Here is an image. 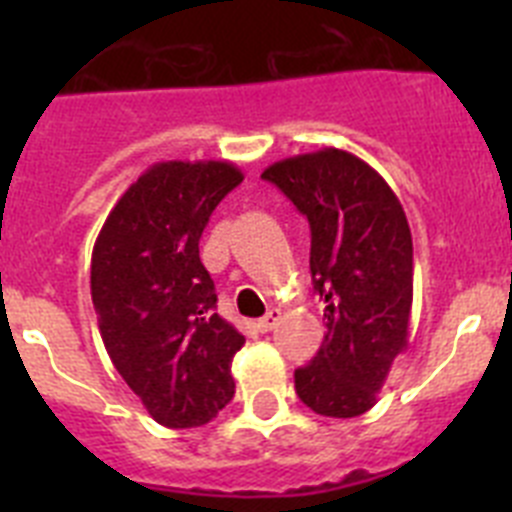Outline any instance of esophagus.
<instances>
[{"mask_svg":"<svg viewBox=\"0 0 512 512\" xmlns=\"http://www.w3.org/2000/svg\"><path fill=\"white\" fill-rule=\"evenodd\" d=\"M279 318H282V312H279V310H269L264 315V318L256 320V330H259V333H269V330L279 323Z\"/></svg>","mask_w":512,"mask_h":512,"instance_id":"1","label":"esophagus"}]
</instances>
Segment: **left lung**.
<instances>
[{"label":"left lung","mask_w":512,"mask_h":512,"mask_svg":"<svg viewBox=\"0 0 512 512\" xmlns=\"http://www.w3.org/2000/svg\"><path fill=\"white\" fill-rule=\"evenodd\" d=\"M310 223V271L325 300L323 346L295 390L325 418L374 408L392 361L408 348L413 238L390 184L338 148L284 158L261 174Z\"/></svg>","instance_id":"obj_1"}]
</instances>
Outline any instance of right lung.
<instances>
[{"mask_svg":"<svg viewBox=\"0 0 512 512\" xmlns=\"http://www.w3.org/2000/svg\"><path fill=\"white\" fill-rule=\"evenodd\" d=\"M243 182L230 161H161L104 220L92 251V302L104 348L156 423L197 428L233 400L246 338L215 312L200 238Z\"/></svg>","mask_w":512,"mask_h":512,"instance_id":"1","label":"right lung"}]
</instances>
